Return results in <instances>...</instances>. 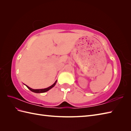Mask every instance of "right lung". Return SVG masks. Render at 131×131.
Masks as SVG:
<instances>
[{
	"label": "right lung",
	"mask_w": 131,
	"mask_h": 131,
	"mask_svg": "<svg viewBox=\"0 0 131 131\" xmlns=\"http://www.w3.org/2000/svg\"><path fill=\"white\" fill-rule=\"evenodd\" d=\"M57 81H56V82H54V83L53 84V85H52L51 86H50V87H49V88H46V89H36V90H35V89H31V88H29V87L27 86V85H26V86H27V88L29 90H31V91H32V92H35V93H43V92H46V91H49V90H50V89H51L52 88H53V87H54L55 85H56V83H57Z\"/></svg>",
	"instance_id": "obj_1"
}]
</instances>
